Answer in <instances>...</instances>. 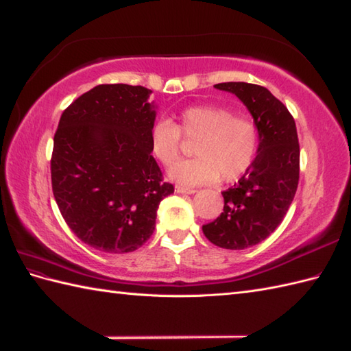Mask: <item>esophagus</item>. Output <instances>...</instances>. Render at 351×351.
Masks as SVG:
<instances>
[{
    "mask_svg": "<svg viewBox=\"0 0 351 351\" xmlns=\"http://www.w3.org/2000/svg\"><path fill=\"white\" fill-rule=\"evenodd\" d=\"M176 192H177V193H195L197 191L192 189V188H186V186L177 184V186H176Z\"/></svg>",
    "mask_w": 351,
    "mask_h": 351,
    "instance_id": "1",
    "label": "esophagus"
}]
</instances>
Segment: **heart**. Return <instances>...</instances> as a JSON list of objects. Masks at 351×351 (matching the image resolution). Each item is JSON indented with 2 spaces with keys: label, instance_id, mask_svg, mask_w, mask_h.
Segmentation results:
<instances>
[{
  "label": "heart",
  "instance_id": "heart-1",
  "mask_svg": "<svg viewBox=\"0 0 351 351\" xmlns=\"http://www.w3.org/2000/svg\"><path fill=\"white\" fill-rule=\"evenodd\" d=\"M182 134L197 138L195 158L174 163L168 174L178 183L202 184L237 180L252 165L258 150V128L251 117L232 114L227 106L202 104L186 108L178 124L169 120L156 121L150 130L154 158L171 165L180 154Z\"/></svg>",
  "mask_w": 351,
  "mask_h": 351
}]
</instances>
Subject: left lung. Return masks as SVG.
<instances>
[{
	"label": "left lung",
	"instance_id": "1",
	"mask_svg": "<svg viewBox=\"0 0 351 351\" xmlns=\"http://www.w3.org/2000/svg\"><path fill=\"white\" fill-rule=\"evenodd\" d=\"M236 95L258 128V150L243 177L223 191V212L202 232L213 245L237 251L267 239L290 208L299 184L300 149L295 123L287 106L261 85L216 84Z\"/></svg>",
	"mask_w": 351,
	"mask_h": 351
}]
</instances>
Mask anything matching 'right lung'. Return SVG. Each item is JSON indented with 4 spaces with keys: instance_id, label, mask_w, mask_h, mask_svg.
<instances>
[{
    "instance_id": "1",
    "label": "right lung",
    "mask_w": 351,
    "mask_h": 351,
    "mask_svg": "<svg viewBox=\"0 0 351 351\" xmlns=\"http://www.w3.org/2000/svg\"><path fill=\"white\" fill-rule=\"evenodd\" d=\"M150 95L141 85H97L66 108L53 135V197L69 228L97 251L141 247L174 192L152 156Z\"/></svg>"
}]
</instances>
